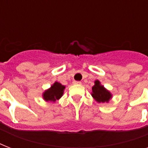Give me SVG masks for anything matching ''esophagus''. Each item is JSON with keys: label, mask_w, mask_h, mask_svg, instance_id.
<instances>
[{"label": "esophagus", "mask_w": 148, "mask_h": 148, "mask_svg": "<svg viewBox=\"0 0 148 148\" xmlns=\"http://www.w3.org/2000/svg\"><path fill=\"white\" fill-rule=\"evenodd\" d=\"M73 84H77V85H81V81H74V82H73Z\"/></svg>", "instance_id": "1"}]
</instances>
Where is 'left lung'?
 I'll return each instance as SVG.
<instances>
[{
  "label": "left lung",
  "mask_w": 148,
  "mask_h": 148,
  "mask_svg": "<svg viewBox=\"0 0 148 148\" xmlns=\"http://www.w3.org/2000/svg\"><path fill=\"white\" fill-rule=\"evenodd\" d=\"M91 96L98 103H108L113 97L110 90L106 89L98 80L95 81V85L92 87Z\"/></svg>",
  "instance_id": "8db88e82"
}]
</instances>
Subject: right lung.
I'll use <instances>...</instances> for the list:
<instances>
[{
  "mask_svg": "<svg viewBox=\"0 0 148 148\" xmlns=\"http://www.w3.org/2000/svg\"><path fill=\"white\" fill-rule=\"evenodd\" d=\"M65 86L55 81L51 88L45 90L42 94V97L47 102H56L62 97L64 91Z\"/></svg>",
  "mask_w": 148,
  "mask_h": 148,
  "instance_id": "right-lung-1",
  "label": "right lung"
}]
</instances>
